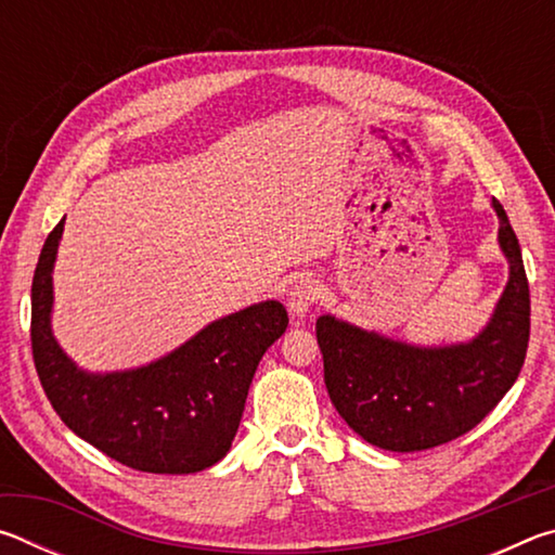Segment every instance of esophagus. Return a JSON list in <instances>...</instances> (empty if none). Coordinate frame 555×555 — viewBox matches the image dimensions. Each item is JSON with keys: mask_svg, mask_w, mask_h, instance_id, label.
Returning a JSON list of instances; mask_svg holds the SVG:
<instances>
[{"mask_svg": "<svg viewBox=\"0 0 555 555\" xmlns=\"http://www.w3.org/2000/svg\"><path fill=\"white\" fill-rule=\"evenodd\" d=\"M321 298V284L313 276H300L288 291V313L294 321H304L311 306Z\"/></svg>", "mask_w": 555, "mask_h": 555, "instance_id": "esophagus-1", "label": "esophagus"}]
</instances>
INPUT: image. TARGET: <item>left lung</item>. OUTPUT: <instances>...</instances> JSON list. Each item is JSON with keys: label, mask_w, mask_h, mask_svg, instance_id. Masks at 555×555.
Returning a JSON list of instances; mask_svg holds the SVG:
<instances>
[{"label": "left lung", "mask_w": 555, "mask_h": 555, "mask_svg": "<svg viewBox=\"0 0 555 555\" xmlns=\"http://www.w3.org/2000/svg\"><path fill=\"white\" fill-rule=\"evenodd\" d=\"M492 208L509 279L473 340L411 345L331 313L318 318L327 393L367 443L393 453L443 446L480 424L519 377L529 347V281L509 218L500 201L492 198Z\"/></svg>", "instance_id": "1"}]
</instances>
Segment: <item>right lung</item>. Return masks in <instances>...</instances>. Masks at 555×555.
<instances>
[{
	"instance_id": "right-lung-1",
	"label": "right lung",
	"mask_w": 555,
	"mask_h": 555,
	"mask_svg": "<svg viewBox=\"0 0 555 555\" xmlns=\"http://www.w3.org/2000/svg\"><path fill=\"white\" fill-rule=\"evenodd\" d=\"M65 218L46 240L31 284V350L51 406L75 436L131 469L191 475L228 455L259 360L286 333L279 300L218 318L142 367L80 370L51 327L53 267Z\"/></svg>"
}]
</instances>
